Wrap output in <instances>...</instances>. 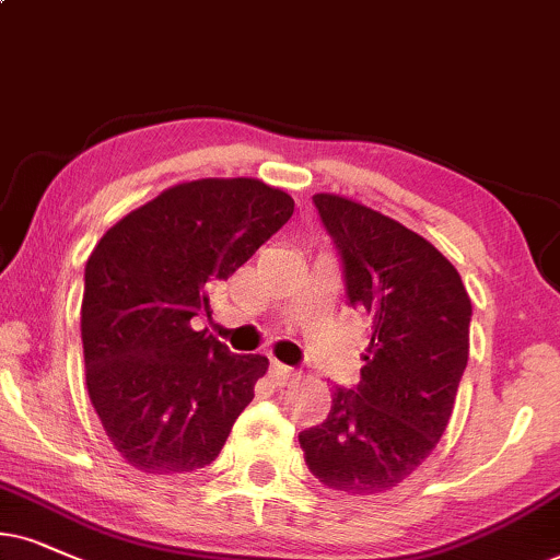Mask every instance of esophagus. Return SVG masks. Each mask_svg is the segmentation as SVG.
Wrapping results in <instances>:
<instances>
[{
	"mask_svg": "<svg viewBox=\"0 0 560 560\" xmlns=\"http://www.w3.org/2000/svg\"><path fill=\"white\" fill-rule=\"evenodd\" d=\"M271 374H273L276 385H287V382H292L296 377V372L292 370V366L281 364L279 359H271Z\"/></svg>",
	"mask_w": 560,
	"mask_h": 560,
	"instance_id": "1",
	"label": "esophagus"
}]
</instances>
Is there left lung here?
Segmentation results:
<instances>
[{"instance_id": "left-lung-1", "label": "left lung", "mask_w": 560, "mask_h": 560, "mask_svg": "<svg viewBox=\"0 0 560 560\" xmlns=\"http://www.w3.org/2000/svg\"><path fill=\"white\" fill-rule=\"evenodd\" d=\"M313 203L343 268L346 300L372 323L362 380L300 431L304 463L336 491H390L436 447L468 366L472 304L429 240L343 196Z\"/></svg>"}]
</instances>
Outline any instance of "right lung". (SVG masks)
Returning <instances> with one entry per match:
<instances>
[{
    "mask_svg": "<svg viewBox=\"0 0 560 560\" xmlns=\"http://www.w3.org/2000/svg\"><path fill=\"white\" fill-rule=\"evenodd\" d=\"M294 211L292 196L253 178L167 188L105 232L84 266L88 393L113 447L137 470L203 468L268 370L232 353L190 317Z\"/></svg>",
    "mask_w": 560,
    "mask_h": 560,
    "instance_id": "1",
    "label": "right lung"
}]
</instances>
